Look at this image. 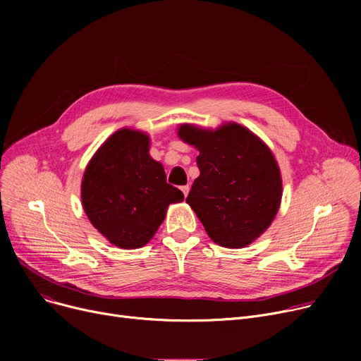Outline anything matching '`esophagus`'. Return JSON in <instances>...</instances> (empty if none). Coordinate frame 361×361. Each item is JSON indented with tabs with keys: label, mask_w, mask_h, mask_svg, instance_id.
Here are the masks:
<instances>
[{
	"label": "esophagus",
	"mask_w": 361,
	"mask_h": 361,
	"mask_svg": "<svg viewBox=\"0 0 361 361\" xmlns=\"http://www.w3.org/2000/svg\"><path fill=\"white\" fill-rule=\"evenodd\" d=\"M188 190H190V187H188V185H183L181 187V192H183V195L187 197V195H188Z\"/></svg>",
	"instance_id": "obj_1"
}]
</instances>
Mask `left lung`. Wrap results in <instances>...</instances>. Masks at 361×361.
I'll use <instances>...</instances> for the list:
<instances>
[{
    "mask_svg": "<svg viewBox=\"0 0 361 361\" xmlns=\"http://www.w3.org/2000/svg\"><path fill=\"white\" fill-rule=\"evenodd\" d=\"M178 136L199 150L200 176L185 202L216 244L241 249L272 224L282 180L271 149L237 123L216 130L181 124Z\"/></svg>",
    "mask_w": 361,
    "mask_h": 361,
    "instance_id": "8db88e82",
    "label": "left lung"
}]
</instances>
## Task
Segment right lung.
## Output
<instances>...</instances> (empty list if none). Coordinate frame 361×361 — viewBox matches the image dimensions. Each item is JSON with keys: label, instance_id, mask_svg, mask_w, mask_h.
Returning <instances> with one entry per match:
<instances>
[{"label": "right lung", "instance_id": "1", "mask_svg": "<svg viewBox=\"0 0 361 361\" xmlns=\"http://www.w3.org/2000/svg\"><path fill=\"white\" fill-rule=\"evenodd\" d=\"M149 136L121 128L106 139L89 161L82 180V204L111 244L139 249L150 241L171 203L184 200L166 183L162 164L149 155Z\"/></svg>", "mask_w": 361, "mask_h": 361}]
</instances>
